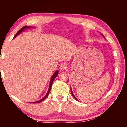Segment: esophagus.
I'll return each instance as SVG.
<instances>
[{"label": "esophagus", "mask_w": 127, "mask_h": 127, "mask_svg": "<svg viewBox=\"0 0 127 127\" xmlns=\"http://www.w3.org/2000/svg\"><path fill=\"white\" fill-rule=\"evenodd\" d=\"M66 68H67V65L66 64H62L60 67V69L61 70H64V69H66Z\"/></svg>", "instance_id": "obj_1"}]
</instances>
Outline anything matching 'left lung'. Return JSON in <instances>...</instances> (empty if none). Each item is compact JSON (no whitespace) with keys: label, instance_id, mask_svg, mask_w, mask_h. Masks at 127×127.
Instances as JSON below:
<instances>
[{"label":"left lung","instance_id":"obj_1","mask_svg":"<svg viewBox=\"0 0 127 127\" xmlns=\"http://www.w3.org/2000/svg\"><path fill=\"white\" fill-rule=\"evenodd\" d=\"M101 34H102V35H103V36H104V35H103V34H102V33H101ZM104 38H105V37H104ZM70 90H71V94H72V96L74 97V98H75V99H76V100H77V101H78V99H77V98H76V97L75 96V95H74V94H73V92H72V89H71V87H70Z\"/></svg>","mask_w":127,"mask_h":127}]
</instances>
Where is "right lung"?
<instances>
[{"instance_id":"obj_1","label":"right lung","mask_w":127,"mask_h":127,"mask_svg":"<svg viewBox=\"0 0 127 127\" xmlns=\"http://www.w3.org/2000/svg\"><path fill=\"white\" fill-rule=\"evenodd\" d=\"M34 26H24L23 27V28L22 29H21L20 30L18 31L17 32V33L16 34V35H15L14 37V38L16 37L17 35H18L19 34H21L22 32H23L25 30V29H31V28H34ZM58 73H59V71L58 70H57L54 74H53V75L52 76L51 78V79L50 80V84H49V90L48 91V92L46 94V95H45V96L43 98H42L41 99H40V100L38 101H36V102H31V103H41V102H42L43 101H44V99L47 98L48 95H49V94L50 93V90H51V86H52V83L53 82V80H55V78L57 77V76L58 75Z\"/></svg>"}]
</instances>
